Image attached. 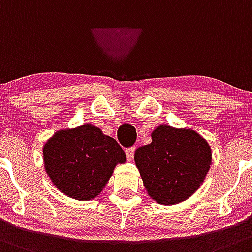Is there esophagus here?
Listing matches in <instances>:
<instances>
[{
    "instance_id": "1",
    "label": "esophagus",
    "mask_w": 252,
    "mask_h": 252,
    "mask_svg": "<svg viewBox=\"0 0 252 252\" xmlns=\"http://www.w3.org/2000/svg\"><path fill=\"white\" fill-rule=\"evenodd\" d=\"M134 152H135V147H130V148L126 149V154L128 160L133 159V157H134Z\"/></svg>"
}]
</instances>
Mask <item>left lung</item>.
<instances>
[{
  "label": "left lung",
  "mask_w": 252,
  "mask_h": 252,
  "mask_svg": "<svg viewBox=\"0 0 252 252\" xmlns=\"http://www.w3.org/2000/svg\"><path fill=\"white\" fill-rule=\"evenodd\" d=\"M134 160L149 196L159 205H176L202 185L212 153L197 131L162 124L152 133L151 144L135 151Z\"/></svg>",
  "instance_id": "1"
}]
</instances>
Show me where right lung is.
Listing matches in <instances>:
<instances>
[{
  "instance_id": "1",
  "label": "right lung",
  "mask_w": 252,
  "mask_h": 252,
  "mask_svg": "<svg viewBox=\"0 0 252 252\" xmlns=\"http://www.w3.org/2000/svg\"><path fill=\"white\" fill-rule=\"evenodd\" d=\"M42 154L51 182L78 201L98 197L115 165L126 160L117 140L90 123L56 131L45 143Z\"/></svg>"
}]
</instances>
